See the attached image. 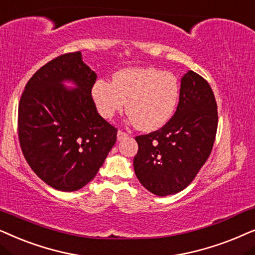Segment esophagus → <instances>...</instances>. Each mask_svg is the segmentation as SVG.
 Listing matches in <instances>:
<instances>
[{"label": "esophagus", "mask_w": 255, "mask_h": 255, "mask_svg": "<svg viewBox=\"0 0 255 255\" xmlns=\"http://www.w3.org/2000/svg\"><path fill=\"white\" fill-rule=\"evenodd\" d=\"M128 136V134L126 133V131H124V130H118V140L120 141V140H124V138H126Z\"/></svg>", "instance_id": "1"}]
</instances>
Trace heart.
I'll list each match as a JSON object with an SVG mask.
<instances>
[{
	"instance_id": "b5f03b06",
	"label": "heart",
	"mask_w": 255,
	"mask_h": 255,
	"mask_svg": "<svg viewBox=\"0 0 255 255\" xmlns=\"http://www.w3.org/2000/svg\"><path fill=\"white\" fill-rule=\"evenodd\" d=\"M177 78L155 67H130L114 74L113 81L98 80L92 97L99 114L113 118L124 110L138 129L151 131L170 120L179 99Z\"/></svg>"
}]
</instances>
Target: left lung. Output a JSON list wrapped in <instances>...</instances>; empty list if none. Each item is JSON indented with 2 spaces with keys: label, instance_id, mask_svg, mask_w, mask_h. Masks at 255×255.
I'll return each mask as SVG.
<instances>
[{
  "label": "left lung",
  "instance_id": "8db88e82",
  "mask_svg": "<svg viewBox=\"0 0 255 255\" xmlns=\"http://www.w3.org/2000/svg\"><path fill=\"white\" fill-rule=\"evenodd\" d=\"M176 112L158 130L135 137L136 177L156 196L185 189L205 164L215 143L218 112L212 88L189 71L181 80Z\"/></svg>",
  "mask_w": 255,
  "mask_h": 255
}]
</instances>
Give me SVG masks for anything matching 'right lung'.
I'll use <instances>...</instances> for the list:
<instances>
[{
	"label": "right lung",
	"mask_w": 255,
	"mask_h": 255,
	"mask_svg": "<svg viewBox=\"0 0 255 255\" xmlns=\"http://www.w3.org/2000/svg\"><path fill=\"white\" fill-rule=\"evenodd\" d=\"M72 80L77 88L61 85ZM97 74L80 51L57 57L30 78L18 104V140L33 172L60 191L92 181L117 142L118 129L98 113Z\"/></svg>",
	"instance_id": "right-lung-1"
}]
</instances>
